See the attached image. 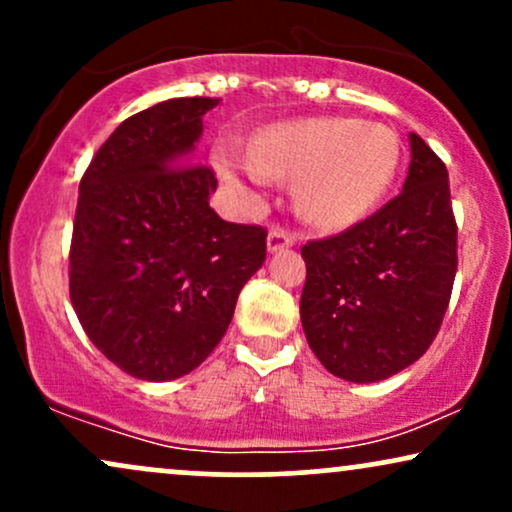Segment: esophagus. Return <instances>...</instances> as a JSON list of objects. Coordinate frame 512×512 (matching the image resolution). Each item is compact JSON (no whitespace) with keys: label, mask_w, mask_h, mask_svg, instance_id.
I'll use <instances>...</instances> for the list:
<instances>
[{"label":"esophagus","mask_w":512,"mask_h":512,"mask_svg":"<svg viewBox=\"0 0 512 512\" xmlns=\"http://www.w3.org/2000/svg\"><path fill=\"white\" fill-rule=\"evenodd\" d=\"M293 243H296V240H293L291 233L281 231V228H272V231H269V236H267V250L269 252L286 250V248H291Z\"/></svg>","instance_id":"obj_1"}]
</instances>
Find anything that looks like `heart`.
Here are the masks:
<instances>
[{"label": "heart", "instance_id": "heart-1", "mask_svg": "<svg viewBox=\"0 0 512 512\" xmlns=\"http://www.w3.org/2000/svg\"><path fill=\"white\" fill-rule=\"evenodd\" d=\"M402 144L383 122L310 117L272 125L252 149L223 144L216 154L226 178L262 187L267 178L296 180L301 219L320 231H344L363 221L397 178Z\"/></svg>", "mask_w": 512, "mask_h": 512}]
</instances>
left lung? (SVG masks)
<instances>
[{"mask_svg":"<svg viewBox=\"0 0 512 512\" xmlns=\"http://www.w3.org/2000/svg\"><path fill=\"white\" fill-rule=\"evenodd\" d=\"M402 192L366 221L303 245L301 322L320 363L380 383L426 354L448 310L457 226L448 168L419 134Z\"/></svg>","mask_w":512,"mask_h":512,"instance_id":"left-lung-1","label":"left lung"}]
</instances>
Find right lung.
<instances>
[{"mask_svg":"<svg viewBox=\"0 0 512 512\" xmlns=\"http://www.w3.org/2000/svg\"><path fill=\"white\" fill-rule=\"evenodd\" d=\"M221 98H170L122 122L79 185L69 296L96 349L132 378L192 373L262 267L267 231L209 207L214 170L192 166Z\"/></svg>","mask_w":512,"mask_h":512,"instance_id":"add662e5","label":"right lung"}]
</instances>
